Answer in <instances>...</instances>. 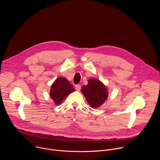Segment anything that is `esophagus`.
Segmentation results:
<instances>
[{"instance_id":"1","label":"esophagus","mask_w":160,"mask_h":160,"mask_svg":"<svg viewBox=\"0 0 160 160\" xmlns=\"http://www.w3.org/2000/svg\"><path fill=\"white\" fill-rule=\"evenodd\" d=\"M81 88V85H75V89L77 90H80Z\"/></svg>"}]
</instances>
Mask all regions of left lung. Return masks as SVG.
<instances>
[{
    "instance_id": "1",
    "label": "left lung",
    "mask_w": 160,
    "mask_h": 160,
    "mask_svg": "<svg viewBox=\"0 0 160 160\" xmlns=\"http://www.w3.org/2000/svg\"><path fill=\"white\" fill-rule=\"evenodd\" d=\"M81 90L88 103L94 108L102 105L108 98L106 86L97 79H89L88 85L83 86Z\"/></svg>"
}]
</instances>
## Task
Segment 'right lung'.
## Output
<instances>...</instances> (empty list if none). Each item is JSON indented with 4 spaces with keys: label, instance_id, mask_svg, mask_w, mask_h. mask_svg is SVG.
<instances>
[{
    "label": "right lung",
    "instance_id": "obj_1",
    "mask_svg": "<svg viewBox=\"0 0 160 160\" xmlns=\"http://www.w3.org/2000/svg\"><path fill=\"white\" fill-rule=\"evenodd\" d=\"M75 90L73 86L66 78H57L51 86L50 96L56 104H59L68 95Z\"/></svg>",
    "mask_w": 160,
    "mask_h": 160
}]
</instances>
